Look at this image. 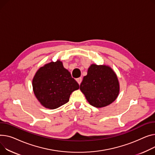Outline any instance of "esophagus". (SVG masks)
Returning a JSON list of instances; mask_svg holds the SVG:
<instances>
[{
	"instance_id": "1",
	"label": "esophagus",
	"mask_w": 155,
	"mask_h": 155,
	"mask_svg": "<svg viewBox=\"0 0 155 155\" xmlns=\"http://www.w3.org/2000/svg\"><path fill=\"white\" fill-rule=\"evenodd\" d=\"M76 80H77V81L78 82V84L79 85H80L81 82V80H82V78H81V77H79V78H77Z\"/></svg>"
}]
</instances>
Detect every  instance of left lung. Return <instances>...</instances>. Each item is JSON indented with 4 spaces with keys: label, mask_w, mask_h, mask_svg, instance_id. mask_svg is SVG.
Segmentation results:
<instances>
[{
    "label": "left lung",
    "mask_w": 155,
    "mask_h": 155,
    "mask_svg": "<svg viewBox=\"0 0 155 155\" xmlns=\"http://www.w3.org/2000/svg\"><path fill=\"white\" fill-rule=\"evenodd\" d=\"M80 89L91 105L102 108L117 98L120 84L116 73L110 66L93 64L84 77Z\"/></svg>",
    "instance_id": "left-lung-1"
}]
</instances>
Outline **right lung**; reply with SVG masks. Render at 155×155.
<instances>
[{"instance_id":"right-lung-1","label":"right lung","mask_w":155,"mask_h":155,"mask_svg":"<svg viewBox=\"0 0 155 155\" xmlns=\"http://www.w3.org/2000/svg\"><path fill=\"white\" fill-rule=\"evenodd\" d=\"M32 87L40 104L51 110L67 104L71 93L79 88L78 84L59 60L46 64L37 71Z\"/></svg>"}]
</instances>
